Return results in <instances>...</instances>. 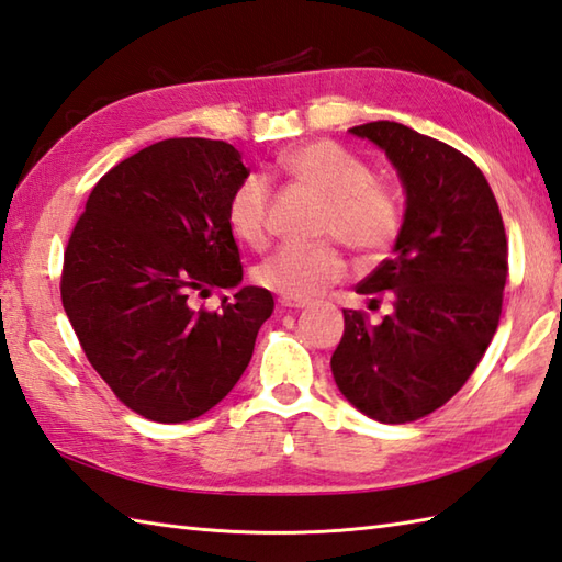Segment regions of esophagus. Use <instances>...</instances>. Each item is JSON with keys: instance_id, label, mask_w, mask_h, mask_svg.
Here are the masks:
<instances>
[{"instance_id": "1", "label": "esophagus", "mask_w": 562, "mask_h": 562, "mask_svg": "<svg viewBox=\"0 0 562 562\" xmlns=\"http://www.w3.org/2000/svg\"><path fill=\"white\" fill-rule=\"evenodd\" d=\"M278 304L282 310H302V306L310 304V300H300V296H280Z\"/></svg>"}]
</instances>
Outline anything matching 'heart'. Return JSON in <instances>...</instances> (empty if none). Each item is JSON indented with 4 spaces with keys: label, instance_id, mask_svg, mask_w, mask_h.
<instances>
[{
    "label": "heart",
    "instance_id": "obj_1",
    "mask_svg": "<svg viewBox=\"0 0 562 562\" xmlns=\"http://www.w3.org/2000/svg\"><path fill=\"white\" fill-rule=\"evenodd\" d=\"M274 172L292 187L322 200L314 236L331 238L353 250L358 260L375 262L394 246L402 228V206L370 165L336 140H310L284 150ZM272 190L266 178L248 175L226 204V222L240 244L262 248L270 238ZM346 258L338 246H282L256 266L252 280L282 296H312L344 278Z\"/></svg>",
    "mask_w": 562,
    "mask_h": 562
}]
</instances>
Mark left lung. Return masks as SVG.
<instances>
[{
    "mask_svg": "<svg viewBox=\"0 0 562 562\" xmlns=\"http://www.w3.org/2000/svg\"><path fill=\"white\" fill-rule=\"evenodd\" d=\"M387 153L406 190L394 256L358 294L390 296L394 312L370 324L344 310L346 331L331 356L344 397L382 424L424 419L475 372L502 316L509 246L499 204L465 153L397 121L350 128Z\"/></svg>",
    "mask_w": 562,
    "mask_h": 562,
    "instance_id": "8db88e82",
    "label": "left lung"
}]
</instances>
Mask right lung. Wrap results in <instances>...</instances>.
I'll return each instance as SVG.
<instances>
[{
  "label": "right lung",
  "mask_w": 562,
  "mask_h": 562,
  "mask_svg": "<svg viewBox=\"0 0 562 562\" xmlns=\"http://www.w3.org/2000/svg\"><path fill=\"white\" fill-rule=\"evenodd\" d=\"M226 140L165 138L121 160L87 196L65 248L60 300L90 366L143 419L202 416L248 368L272 294L244 280L226 222L248 178Z\"/></svg>",
  "instance_id": "1"
}]
</instances>
